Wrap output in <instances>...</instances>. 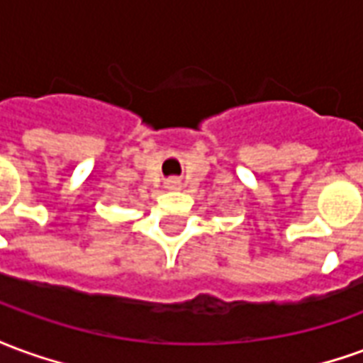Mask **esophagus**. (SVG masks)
I'll use <instances>...</instances> for the list:
<instances>
[{
    "label": "esophagus",
    "mask_w": 363,
    "mask_h": 363,
    "mask_svg": "<svg viewBox=\"0 0 363 363\" xmlns=\"http://www.w3.org/2000/svg\"><path fill=\"white\" fill-rule=\"evenodd\" d=\"M181 181L179 179H169V181L165 182V189L167 190H181Z\"/></svg>",
    "instance_id": "1"
}]
</instances>
